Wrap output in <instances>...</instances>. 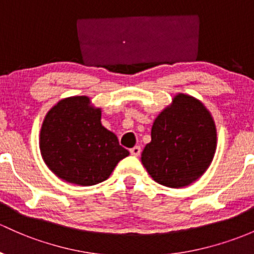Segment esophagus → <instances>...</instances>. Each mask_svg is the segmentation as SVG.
<instances>
[{"instance_id": "obj_1", "label": "esophagus", "mask_w": 254, "mask_h": 254, "mask_svg": "<svg viewBox=\"0 0 254 254\" xmlns=\"http://www.w3.org/2000/svg\"><path fill=\"white\" fill-rule=\"evenodd\" d=\"M140 146H134V148H132L129 150L130 155H133V156H139L140 155Z\"/></svg>"}]
</instances>
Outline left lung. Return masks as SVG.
<instances>
[{"instance_id":"8db88e82","label":"left lung","mask_w":254,"mask_h":254,"mask_svg":"<svg viewBox=\"0 0 254 254\" xmlns=\"http://www.w3.org/2000/svg\"><path fill=\"white\" fill-rule=\"evenodd\" d=\"M217 127L201 100L178 93L155 119L151 141L141 152V163L155 182L184 188L197 181L213 161Z\"/></svg>"}]
</instances>
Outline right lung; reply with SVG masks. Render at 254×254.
Instances as JSON below:
<instances>
[{"label":"right lung","mask_w":254,"mask_h":254,"mask_svg":"<svg viewBox=\"0 0 254 254\" xmlns=\"http://www.w3.org/2000/svg\"><path fill=\"white\" fill-rule=\"evenodd\" d=\"M100 120L102 108L87 95L61 99L46 114L40 130L41 156L59 179L81 187L95 185L106 181L129 155Z\"/></svg>","instance_id":"right-lung-1"}]
</instances>
